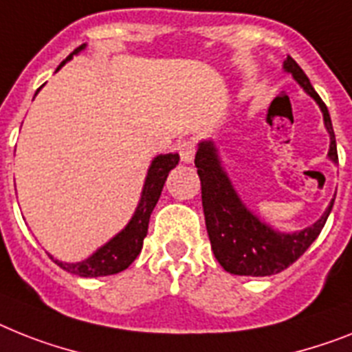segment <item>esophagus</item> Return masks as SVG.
<instances>
[{"label":"esophagus","mask_w":352,"mask_h":352,"mask_svg":"<svg viewBox=\"0 0 352 352\" xmlns=\"http://www.w3.org/2000/svg\"><path fill=\"white\" fill-rule=\"evenodd\" d=\"M178 153L183 164H190L196 156V142L194 140H182L178 144Z\"/></svg>","instance_id":"obj_1"}]
</instances>
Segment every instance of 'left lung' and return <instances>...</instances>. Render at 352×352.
<instances>
[{
  "mask_svg": "<svg viewBox=\"0 0 352 352\" xmlns=\"http://www.w3.org/2000/svg\"><path fill=\"white\" fill-rule=\"evenodd\" d=\"M284 72L292 74L304 91L315 98V102L322 109L324 124L331 138L327 156L336 164L338 153H336L335 131L327 106L322 102L307 75L289 55L284 60ZM194 164L201 179L203 212H205V225H207L212 252L228 274L250 275V277L280 274L289 264L295 263L318 237L335 203V199H331L327 210L311 226L293 234H283L261 221L241 201L225 169L221 167V160L217 156L214 142H199Z\"/></svg>",
  "mask_w": 352,
  "mask_h": 352,
  "instance_id": "1",
  "label": "left lung"
}]
</instances>
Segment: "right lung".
<instances>
[{"instance_id": "right-lung-1", "label": "right lung", "mask_w": 352, "mask_h": 352, "mask_svg": "<svg viewBox=\"0 0 352 352\" xmlns=\"http://www.w3.org/2000/svg\"><path fill=\"white\" fill-rule=\"evenodd\" d=\"M84 48H86V45L75 48L60 63L59 68L65 63H68L74 55L84 50ZM178 162L179 156L176 153L174 155L169 153V155L156 156L153 160V164H151L149 170H147V178H145L140 203H138V207H136L135 214H133L131 221L126 225V228L118 232L113 239L107 241L106 245L100 246L91 257H88L82 263H63V261H57L52 257L57 263V266H60V268L69 272V274L78 275V277H104V275H115L124 272L140 254L144 237L147 235V228H149L151 212H153V208L158 203L160 194H162V188H164V183L167 176H169L170 169H174L178 165Z\"/></svg>"}]
</instances>
